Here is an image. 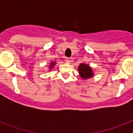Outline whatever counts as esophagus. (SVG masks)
Returning a JSON list of instances; mask_svg holds the SVG:
<instances>
[{
    "label": "esophagus",
    "instance_id": "esophagus-1",
    "mask_svg": "<svg viewBox=\"0 0 133 133\" xmlns=\"http://www.w3.org/2000/svg\"><path fill=\"white\" fill-rule=\"evenodd\" d=\"M65 62L67 63H70V59L69 58H65Z\"/></svg>",
    "mask_w": 133,
    "mask_h": 133
}]
</instances>
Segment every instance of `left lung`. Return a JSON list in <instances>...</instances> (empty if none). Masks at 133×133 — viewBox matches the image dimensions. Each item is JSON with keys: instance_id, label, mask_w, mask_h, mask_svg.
Instances as JSON below:
<instances>
[{"instance_id": "1", "label": "left lung", "mask_w": 133, "mask_h": 133, "mask_svg": "<svg viewBox=\"0 0 133 133\" xmlns=\"http://www.w3.org/2000/svg\"><path fill=\"white\" fill-rule=\"evenodd\" d=\"M78 69H79V75L83 79H90L94 75L92 69L86 63H81L79 65Z\"/></svg>"}]
</instances>
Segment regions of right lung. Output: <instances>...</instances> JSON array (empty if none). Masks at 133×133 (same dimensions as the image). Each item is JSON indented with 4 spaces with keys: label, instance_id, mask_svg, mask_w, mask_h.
<instances>
[{
    "label": "right lung",
    "instance_id": "1",
    "mask_svg": "<svg viewBox=\"0 0 133 133\" xmlns=\"http://www.w3.org/2000/svg\"><path fill=\"white\" fill-rule=\"evenodd\" d=\"M56 62H54V61H52V62L50 63V65H49V69L50 70H52V68H53V67L55 65V64H56Z\"/></svg>",
    "mask_w": 133,
    "mask_h": 133
}]
</instances>
